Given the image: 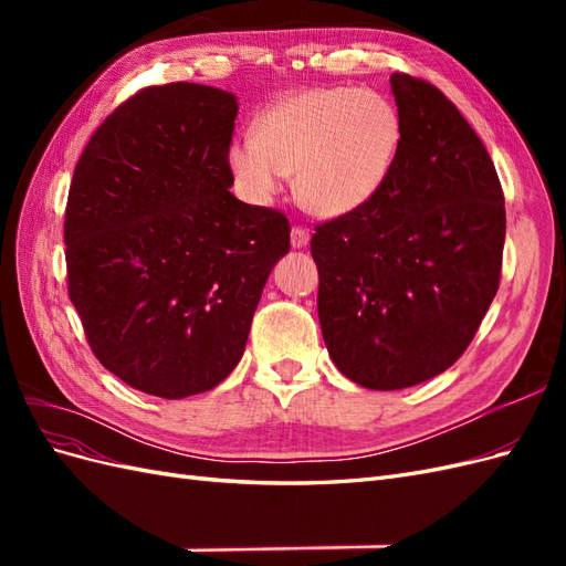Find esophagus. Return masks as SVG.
Wrapping results in <instances>:
<instances>
[{
    "label": "esophagus",
    "mask_w": 566,
    "mask_h": 566,
    "mask_svg": "<svg viewBox=\"0 0 566 566\" xmlns=\"http://www.w3.org/2000/svg\"><path fill=\"white\" fill-rule=\"evenodd\" d=\"M310 238H312V233L306 227L295 224L293 231H290V243H293V248H306L310 245Z\"/></svg>",
    "instance_id": "obj_1"
}]
</instances>
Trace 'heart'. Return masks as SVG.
I'll list each match as a JSON object with an SVG mask.
<instances>
[{"instance_id": "obj_1", "label": "heart", "mask_w": 566, "mask_h": 566, "mask_svg": "<svg viewBox=\"0 0 566 566\" xmlns=\"http://www.w3.org/2000/svg\"><path fill=\"white\" fill-rule=\"evenodd\" d=\"M401 144V115L373 90L316 87L262 113L254 139L229 146L231 172L252 202H269L295 172L300 200L339 217L368 202L389 177Z\"/></svg>"}]
</instances>
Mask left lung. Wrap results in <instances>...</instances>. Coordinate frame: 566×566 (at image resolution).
<instances>
[{"mask_svg":"<svg viewBox=\"0 0 566 566\" xmlns=\"http://www.w3.org/2000/svg\"><path fill=\"white\" fill-rule=\"evenodd\" d=\"M401 144L361 208L312 235L318 318L342 375L413 387L451 368L499 293L505 198L493 160L434 84L389 77Z\"/></svg>","mask_w":566,"mask_h":566,"instance_id":"left-lung-1","label":"left lung"}]
</instances>
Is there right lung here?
I'll return each mask as SVG.
<instances>
[{
    "label": "right lung",
    "instance_id": "1",
    "mask_svg": "<svg viewBox=\"0 0 566 566\" xmlns=\"http://www.w3.org/2000/svg\"><path fill=\"white\" fill-rule=\"evenodd\" d=\"M235 115V96L205 84L146 87L104 119L75 167L67 295L101 366L153 397L229 378L290 250L281 210L229 191Z\"/></svg>",
    "mask_w": 566,
    "mask_h": 566
}]
</instances>
